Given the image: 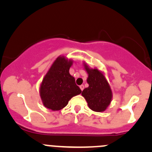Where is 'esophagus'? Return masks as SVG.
Returning <instances> with one entry per match:
<instances>
[{
    "mask_svg": "<svg viewBox=\"0 0 152 152\" xmlns=\"http://www.w3.org/2000/svg\"><path fill=\"white\" fill-rule=\"evenodd\" d=\"M79 87H80V88H81V91H83V88H84V86H83V85H81Z\"/></svg>",
    "mask_w": 152,
    "mask_h": 152,
    "instance_id": "1",
    "label": "esophagus"
}]
</instances>
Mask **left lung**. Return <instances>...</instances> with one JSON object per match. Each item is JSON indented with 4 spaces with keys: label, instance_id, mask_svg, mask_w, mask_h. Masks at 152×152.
Returning <instances> with one entry per match:
<instances>
[{
    "label": "left lung",
    "instance_id": "1",
    "mask_svg": "<svg viewBox=\"0 0 152 152\" xmlns=\"http://www.w3.org/2000/svg\"><path fill=\"white\" fill-rule=\"evenodd\" d=\"M84 69L88 74V88H84L81 95L88 103L92 111L102 112L107 109L112 99V91L104 74L97 69H90L83 63Z\"/></svg>",
    "mask_w": 152,
    "mask_h": 152
}]
</instances>
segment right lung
Returning <instances> with one entry per match:
<instances>
[{"instance_id":"right-lung-1","label":"right lung","mask_w":152,"mask_h":152,"mask_svg":"<svg viewBox=\"0 0 152 152\" xmlns=\"http://www.w3.org/2000/svg\"><path fill=\"white\" fill-rule=\"evenodd\" d=\"M72 64V60L60 56L43 77L40 86V96L47 109L52 111L62 109L72 97L81 93L74 77L69 74Z\"/></svg>"}]
</instances>
